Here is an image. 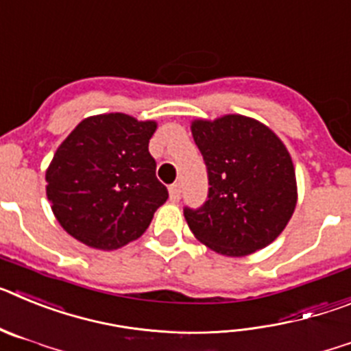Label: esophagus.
Returning a JSON list of instances; mask_svg holds the SVG:
<instances>
[{"label": "esophagus", "instance_id": "1", "mask_svg": "<svg viewBox=\"0 0 351 351\" xmlns=\"http://www.w3.org/2000/svg\"><path fill=\"white\" fill-rule=\"evenodd\" d=\"M169 193H170V200H172V202H179V198H181V184H179V182H176V184H170Z\"/></svg>", "mask_w": 351, "mask_h": 351}]
</instances>
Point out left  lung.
Returning a JSON list of instances; mask_svg holds the SVG:
<instances>
[{
	"label": "left lung",
	"instance_id": "obj_1",
	"mask_svg": "<svg viewBox=\"0 0 351 351\" xmlns=\"http://www.w3.org/2000/svg\"><path fill=\"white\" fill-rule=\"evenodd\" d=\"M191 133L209 179L206 202L184 207L195 237L226 256L271 244L297 204L295 170L283 142L244 116L195 121Z\"/></svg>",
	"mask_w": 351,
	"mask_h": 351
}]
</instances>
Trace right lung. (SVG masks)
Wrapping results in <instances>:
<instances>
[{
  "mask_svg": "<svg viewBox=\"0 0 351 351\" xmlns=\"http://www.w3.org/2000/svg\"><path fill=\"white\" fill-rule=\"evenodd\" d=\"M154 130V121L104 114L79 123L58 147L45 173L47 198L71 237L108 251L147 230L169 198L149 153Z\"/></svg>",
  "mask_w": 351,
  "mask_h": 351,
  "instance_id": "1",
  "label": "right lung"
}]
</instances>
